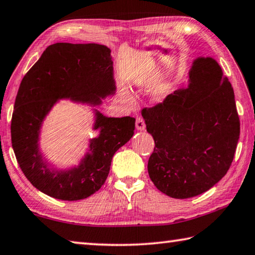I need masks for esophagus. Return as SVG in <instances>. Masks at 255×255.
Segmentation results:
<instances>
[{
  "label": "esophagus",
  "instance_id": "obj_1",
  "mask_svg": "<svg viewBox=\"0 0 255 255\" xmlns=\"http://www.w3.org/2000/svg\"><path fill=\"white\" fill-rule=\"evenodd\" d=\"M135 125H136V128L137 130H144L145 128V123H144V120L140 118V116H137L136 120H135Z\"/></svg>",
  "mask_w": 255,
  "mask_h": 255
}]
</instances>
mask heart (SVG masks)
Wrapping results in <instances>:
<instances>
[{
    "mask_svg": "<svg viewBox=\"0 0 255 255\" xmlns=\"http://www.w3.org/2000/svg\"><path fill=\"white\" fill-rule=\"evenodd\" d=\"M127 100H128V102H131V103L133 102V98L131 97V95H128V94H127Z\"/></svg>",
    "mask_w": 255,
    "mask_h": 255,
    "instance_id": "obj_1",
    "label": "heart"
}]
</instances>
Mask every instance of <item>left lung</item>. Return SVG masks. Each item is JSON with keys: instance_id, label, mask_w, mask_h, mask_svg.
Masks as SVG:
<instances>
[{"instance_id": "left-lung-1", "label": "left lung", "mask_w": 255, "mask_h": 255, "mask_svg": "<svg viewBox=\"0 0 255 255\" xmlns=\"http://www.w3.org/2000/svg\"><path fill=\"white\" fill-rule=\"evenodd\" d=\"M189 87L142 110L154 150L148 172L172 198L195 197L226 175L240 137L233 87L213 58H198Z\"/></svg>"}]
</instances>
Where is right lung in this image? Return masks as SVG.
<instances>
[{
  "label": "right lung",
  "mask_w": 255,
  "mask_h": 255,
  "mask_svg": "<svg viewBox=\"0 0 255 255\" xmlns=\"http://www.w3.org/2000/svg\"><path fill=\"white\" fill-rule=\"evenodd\" d=\"M114 91L111 50L97 43H53L24 75L12 114L11 141L22 172L38 190L56 199L79 200L104 185L114 153L134 133V118H106L96 112L94 128H100V136L91 140V153L82 163L66 171L44 163L38 139L44 116L58 98L96 105Z\"/></svg>",
  "instance_id": "add662e5"
}]
</instances>
